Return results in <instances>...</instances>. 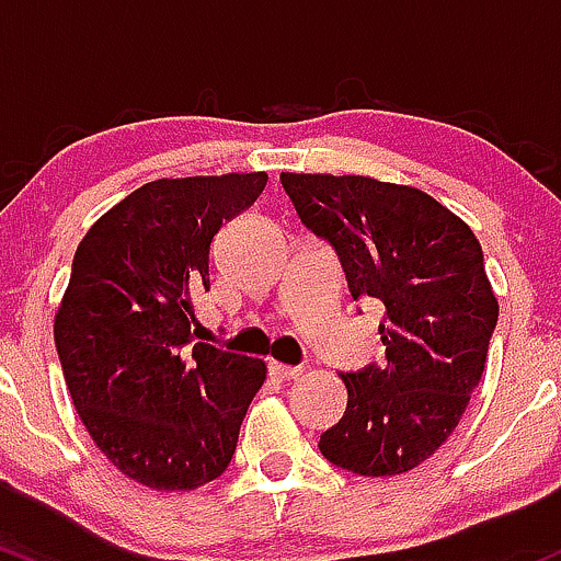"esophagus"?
<instances>
[{"instance_id":"obj_1","label":"esophagus","mask_w":561,"mask_h":561,"mask_svg":"<svg viewBox=\"0 0 561 561\" xmlns=\"http://www.w3.org/2000/svg\"><path fill=\"white\" fill-rule=\"evenodd\" d=\"M301 374L299 365H280V363H270V376L278 381H288V379H297Z\"/></svg>"}]
</instances>
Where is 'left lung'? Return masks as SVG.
Masks as SVG:
<instances>
[{
    "instance_id": "8db88e82",
    "label": "left lung",
    "mask_w": 561,
    "mask_h": 561,
    "mask_svg": "<svg viewBox=\"0 0 561 561\" xmlns=\"http://www.w3.org/2000/svg\"><path fill=\"white\" fill-rule=\"evenodd\" d=\"M280 185L301 225L333 249L352 299L387 310L383 363L342 374L347 411L318 448L352 474L416 469L461 421L499 323L480 241L416 187L294 172Z\"/></svg>"
}]
</instances>
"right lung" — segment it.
<instances>
[{"label":"right lung","mask_w":561,"mask_h":561,"mask_svg":"<svg viewBox=\"0 0 561 561\" xmlns=\"http://www.w3.org/2000/svg\"><path fill=\"white\" fill-rule=\"evenodd\" d=\"M267 174L156 180L92 225L73 256L55 347L100 453L153 490H193L230 467L264 363L196 342L219 228Z\"/></svg>","instance_id":"add662e5"}]
</instances>
